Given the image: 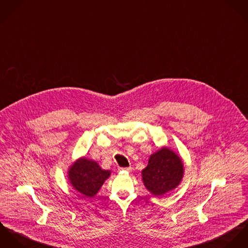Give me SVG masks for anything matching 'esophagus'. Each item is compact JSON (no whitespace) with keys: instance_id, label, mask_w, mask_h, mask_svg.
<instances>
[{"instance_id":"1","label":"esophagus","mask_w":248,"mask_h":248,"mask_svg":"<svg viewBox=\"0 0 248 248\" xmlns=\"http://www.w3.org/2000/svg\"><path fill=\"white\" fill-rule=\"evenodd\" d=\"M120 170H122V171H126V172H130V171H131V167H125V168H120Z\"/></svg>"}]
</instances>
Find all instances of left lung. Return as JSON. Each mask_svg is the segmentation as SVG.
<instances>
[{
  "label": "left lung",
  "mask_w": 248,
  "mask_h": 248,
  "mask_svg": "<svg viewBox=\"0 0 248 248\" xmlns=\"http://www.w3.org/2000/svg\"><path fill=\"white\" fill-rule=\"evenodd\" d=\"M185 174L182 158L170 148L163 146L151 154L147 166L141 171L145 188L158 197L178 187Z\"/></svg>",
  "instance_id": "1"
}]
</instances>
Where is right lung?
Here are the masks:
<instances>
[{"mask_svg": "<svg viewBox=\"0 0 248 248\" xmlns=\"http://www.w3.org/2000/svg\"><path fill=\"white\" fill-rule=\"evenodd\" d=\"M110 175V170L103 169L96 161L85 157L77 159L67 171L69 184L84 197H94Z\"/></svg>", "mask_w": 248, "mask_h": 248, "instance_id": "add662e5", "label": "right lung"}]
</instances>
